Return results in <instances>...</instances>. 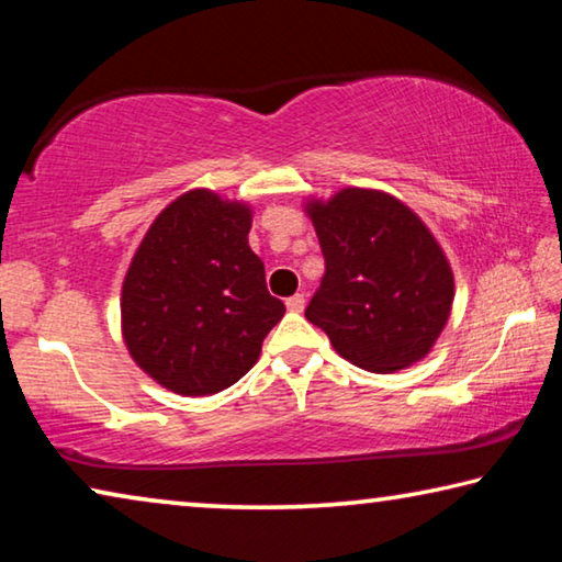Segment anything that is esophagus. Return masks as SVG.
Listing matches in <instances>:
<instances>
[{
	"instance_id": "1",
	"label": "esophagus",
	"mask_w": 562,
	"mask_h": 562,
	"mask_svg": "<svg viewBox=\"0 0 562 562\" xmlns=\"http://www.w3.org/2000/svg\"><path fill=\"white\" fill-rule=\"evenodd\" d=\"M284 304H288L290 312H302L304 310V294H292V297Z\"/></svg>"
}]
</instances>
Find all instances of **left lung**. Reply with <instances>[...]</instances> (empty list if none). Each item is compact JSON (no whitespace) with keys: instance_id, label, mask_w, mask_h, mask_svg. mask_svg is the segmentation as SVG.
Here are the masks:
<instances>
[{"instance_id":"1","label":"left lung","mask_w":562,"mask_h":562,"mask_svg":"<svg viewBox=\"0 0 562 562\" xmlns=\"http://www.w3.org/2000/svg\"><path fill=\"white\" fill-rule=\"evenodd\" d=\"M325 252L304 310L355 367L394 374L431 355L453 307V270L422 217L392 193L339 188L302 203Z\"/></svg>"}]
</instances>
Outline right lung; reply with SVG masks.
Segmentation results:
<instances>
[{
  "label": "right lung",
  "mask_w": 562,
  "mask_h": 562,
  "mask_svg": "<svg viewBox=\"0 0 562 562\" xmlns=\"http://www.w3.org/2000/svg\"><path fill=\"white\" fill-rule=\"evenodd\" d=\"M250 227V203L193 188L156 215L133 252L121 337L140 372L168 392L207 396L233 386L282 319Z\"/></svg>",
  "instance_id": "1"
}]
</instances>
